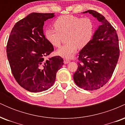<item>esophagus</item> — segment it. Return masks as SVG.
<instances>
[{"label":"esophagus","mask_w":125,"mask_h":125,"mask_svg":"<svg viewBox=\"0 0 125 125\" xmlns=\"http://www.w3.org/2000/svg\"><path fill=\"white\" fill-rule=\"evenodd\" d=\"M70 62V60L67 59H64V64H67Z\"/></svg>","instance_id":"esophagus-1"}]
</instances>
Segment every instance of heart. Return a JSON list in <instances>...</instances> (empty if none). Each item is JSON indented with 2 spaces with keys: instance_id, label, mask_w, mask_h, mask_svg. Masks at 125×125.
Here are the masks:
<instances>
[{
  "instance_id": "obj_1",
  "label": "heart",
  "mask_w": 125,
  "mask_h": 125,
  "mask_svg": "<svg viewBox=\"0 0 125 125\" xmlns=\"http://www.w3.org/2000/svg\"><path fill=\"white\" fill-rule=\"evenodd\" d=\"M55 29L49 28L44 31V36L54 47L61 46L63 38L66 36L67 43L57 50L61 56L71 58L77 48H83L89 43L94 33V23L91 19L72 15L59 17L54 23Z\"/></svg>"
}]
</instances>
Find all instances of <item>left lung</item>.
Returning a JSON list of instances; mask_svg holds the SVG:
<instances>
[{
    "mask_svg": "<svg viewBox=\"0 0 125 125\" xmlns=\"http://www.w3.org/2000/svg\"><path fill=\"white\" fill-rule=\"evenodd\" d=\"M91 14L101 25L79 55L77 71L73 74L75 83L87 90L98 89L104 86L115 69L119 57L116 31L103 15L92 10L82 13Z\"/></svg>",
    "mask_w": 125,
    "mask_h": 125,
    "instance_id": "8db88e82",
    "label": "left lung"
}]
</instances>
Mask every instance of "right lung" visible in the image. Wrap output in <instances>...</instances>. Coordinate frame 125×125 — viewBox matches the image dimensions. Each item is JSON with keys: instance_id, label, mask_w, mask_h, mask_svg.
Listing matches in <instances>:
<instances>
[{"instance_id": "1", "label": "right lung", "mask_w": 125, "mask_h": 125, "mask_svg": "<svg viewBox=\"0 0 125 125\" xmlns=\"http://www.w3.org/2000/svg\"><path fill=\"white\" fill-rule=\"evenodd\" d=\"M54 17V13H31L18 21L10 34L6 52L12 74L19 84L31 92L49 89L63 64L59 56L44 59L54 49L43 28L44 21Z\"/></svg>"}]
</instances>
